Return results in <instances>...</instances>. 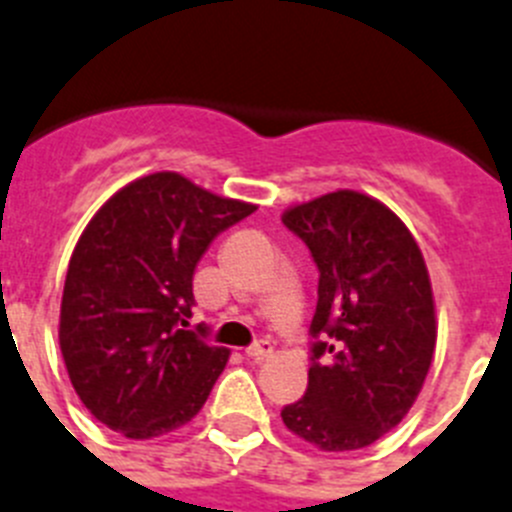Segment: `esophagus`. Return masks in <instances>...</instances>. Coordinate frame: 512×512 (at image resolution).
I'll use <instances>...</instances> for the list:
<instances>
[{"label":"esophagus","mask_w":512,"mask_h":512,"mask_svg":"<svg viewBox=\"0 0 512 512\" xmlns=\"http://www.w3.org/2000/svg\"><path fill=\"white\" fill-rule=\"evenodd\" d=\"M247 356L255 358V361H262V358L272 356V343L270 341H257L255 346L247 348Z\"/></svg>","instance_id":"1"}]
</instances>
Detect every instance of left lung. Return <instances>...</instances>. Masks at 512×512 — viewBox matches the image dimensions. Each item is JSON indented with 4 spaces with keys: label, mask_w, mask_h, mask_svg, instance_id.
<instances>
[{
    "label": "left lung",
    "mask_w": 512,
    "mask_h": 512,
    "mask_svg": "<svg viewBox=\"0 0 512 512\" xmlns=\"http://www.w3.org/2000/svg\"><path fill=\"white\" fill-rule=\"evenodd\" d=\"M283 224L321 278L308 389L280 417L321 450H361L407 417L432 366L437 318L422 250L386 204L351 189L290 207Z\"/></svg>",
    "instance_id": "8db88e82"
}]
</instances>
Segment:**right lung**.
Instances as JSON below:
<instances>
[{"instance_id": "1", "label": "right lung", "mask_w": 512, "mask_h": 512, "mask_svg": "<svg viewBox=\"0 0 512 512\" xmlns=\"http://www.w3.org/2000/svg\"><path fill=\"white\" fill-rule=\"evenodd\" d=\"M255 204L217 197L176 171L116 191L80 234L60 305V351L88 412L128 439L191 422L229 348L186 331L194 270Z\"/></svg>"}]
</instances>
